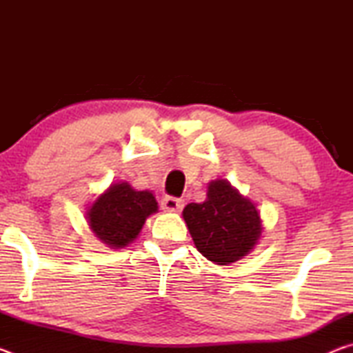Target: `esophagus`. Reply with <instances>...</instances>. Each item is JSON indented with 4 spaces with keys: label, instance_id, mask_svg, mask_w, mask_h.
<instances>
[{
    "label": "esophagus",
    "instance_id": "esophagus-1",
    "mask_svg": "<svg viewBox=\"0 0 353 353\" xmlns=\"http://www.w3.org/2000/svg\"><path fill=\"white\" fill-rule=\"evenodd\" d=\"M160 207H162L163 212L177 213L183 208V201L177 199V198H172V196H166V198H163L162 202H160Z\"/></svg>",
    "mask_w": 353,
    "mask_h": 353
}]
</instances>
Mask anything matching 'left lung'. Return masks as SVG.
Instances as JSON below:
<instances>
[{
	"label": "left lung",
	"instance_id": "left-lung-1",
	"mask_svg": "<svg viewBox=\"0 0 353 353\" xmlns=\"http://www.w3.org/2000/svg\"><path fill=\"white\" fill-rule=\"evenodd\" d=\"M182 214L196 249L216 265H230L248 255L263 230L254 202L224 179L208 183L207 199L191 202Z\"/></svg>",
	"mask_w": 353,
	"mask_h": 353
}]
</instances>
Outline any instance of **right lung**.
I'll use <instances>...</instances> for the list:
<instances>
[{
  "label": "right lung",
  "mask_w": 353,
  "mask_h": 353,
  "mask_svg": "<svg viewBox=\"0 0 353 353\" xmlns=\"http://www.w3.org/2000/svg\"><path fill=\"white\" fill-rule=\"evenodd\" d=\"M159 210L151 191H137L128 182L110 185L87 210L88 225L112 249H121L139 236L145 221Z\"/></svg>",
  "instance_id": "right-lung-1"
}]
</instances>
